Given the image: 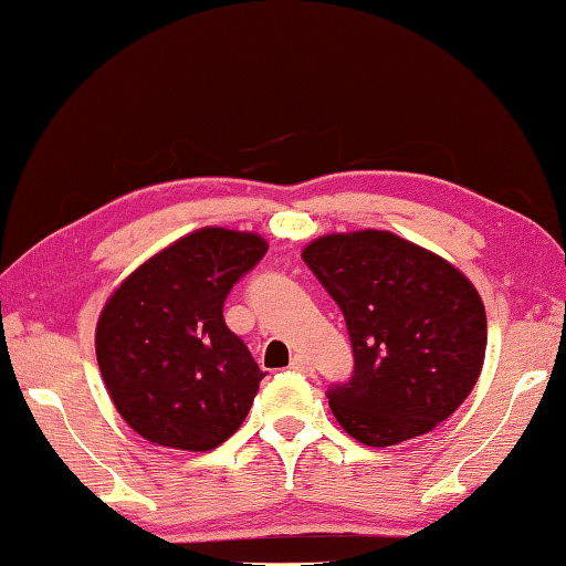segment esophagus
<instances>
[{"instance_id": "1", "label": "esophagus", "mask_w": 566, "mask_h": 566, "mask_svg": "<svg viewBox=\"0 0 566 566\" xmlns=\"http://www.w3.org/2000/svg\"><path fill=\"white\" fill-rule=\"evenodd\" d=\"M291 370L301 373V375H313V363H311L308 355H293Z\"/></svg>"}]
</instances>
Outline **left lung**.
Returning a JSON list of instances; mask_svg holds the SVG:
<instances>
[{
	"mask_svg": "<svg viewBox=\"0 0 566 566\" xmlns=\"http://www.w3.org/2000/svg\"><path fill=\"white\" fill-rule=\"evenodd\" d=\"M303 261L348 325L353 375L328 388L343 430L390 448L448 420L488 348V315L468 277L388 231L323 235Z\"/></svg>",
	"mask_w": 566,
	"mask_h": 566,
	"instance_id": "left-lung-1",
	"label": "left lung"
}]
</instances>
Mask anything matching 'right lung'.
<instances>
[{
  "label": "right lung",
  "mask_w": 566,
  "mask_h": 566,
  "mask_svg": "<svg viewBox=\"0 0 566 566\" xmlns=\"http://www.w3.org/2000/svg\"><path fill=\"white\" fill-rule=\"evenodd\" d=\"M268 245L201 228L118 285L96 325L116 410L148 442L203 452L241 428L265 373L223 321V303Z\"/></svg>",
  "instance_id": "add662e5"
}]
</instances>
